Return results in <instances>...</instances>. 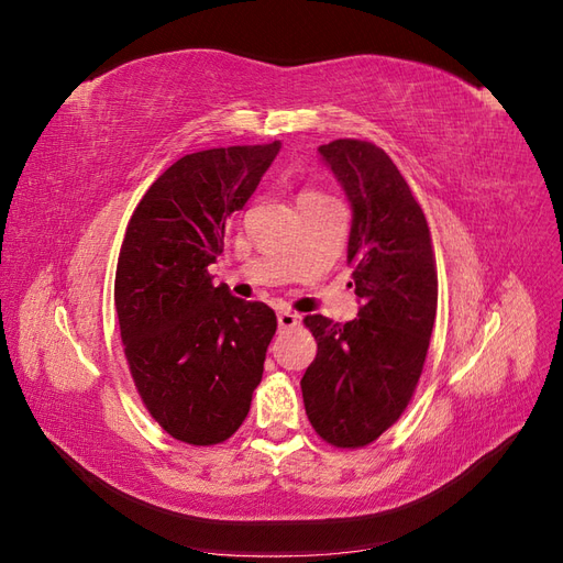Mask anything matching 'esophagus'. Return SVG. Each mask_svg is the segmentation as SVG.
<instances>
[{"instance_id":"obj_1","label":"esophagus","mask_w":563,"mask_h":563,"mask_svg":"<svg viewBox=\"0 0 563 563\" xmlns=\"http://www.w3.org/2000/svg\"><path fill=\"white\" fill-rule=\"evenodd\" d=\"M277 321H279V329H294V327H298V323H300V317L296 312H291V310H282L277 314Z\"/></svg>"}]
</instances>
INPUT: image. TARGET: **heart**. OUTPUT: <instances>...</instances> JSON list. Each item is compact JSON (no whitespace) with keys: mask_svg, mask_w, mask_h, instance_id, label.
Wrapping results in <instances>:
<instances>
[{"mask_svg":"<svg viewBox=\"0 0 563 563\" xmlns=\"http://www.w3.org/2000/svg\"><path fill=\"white\" fill-rule=\"evenodd\" d=\"M308 195H310V192H308Z\"/></svg>","mask_w":563,"mask_h":563,"instance_id":"obj_1","label":"heart"}]
</instances>
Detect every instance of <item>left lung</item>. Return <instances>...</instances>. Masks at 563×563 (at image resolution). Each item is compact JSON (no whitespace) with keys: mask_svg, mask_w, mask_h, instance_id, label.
<instances>
[{"mask_svg":"<svg viewBox=\"0 0 563 563\" xmlns=\"http://www.w3.org/2000/svg\"><path fill=\"white\" fill-rule=\"evenodd\" d=\"M319 155L352 203L347 265L362 308L347 323L305 317L317 356L300 389L327 444L362 449L413 397L437 317V263L428 218L385 150L338 139Z\"/></svg>","mask_w":563,"mask_h":563,"instance_id":"left-lung-1","label":"left lung"}]
</instances>
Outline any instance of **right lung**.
Listing matches in <instances>:
<instances>
[{"mask_svg":"<svg viewBox=\"0 0 563 563\" xmlns=\"http://www.w3.org/2000/svg\"><path fill=\"white\" fill-rule=\"evenodd\" d=\"M279 147L180 157L139 201L119 251L114 308L133 385L162 430L185 444L230 439L263 378L275 310L213 286L207 267Z\"/></svg>","mask_w":563,"mask_h":563,"instance_id":"1","label":"right lung"}]
</instances>
